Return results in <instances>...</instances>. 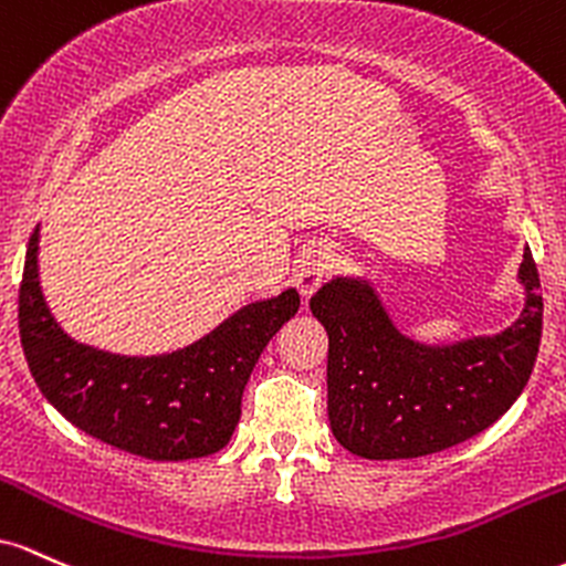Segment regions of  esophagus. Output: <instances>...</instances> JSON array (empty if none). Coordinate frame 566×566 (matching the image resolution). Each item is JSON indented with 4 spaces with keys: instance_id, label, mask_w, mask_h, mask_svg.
Here are the masks:
<instances>
[{
    "instance_id": "34e87169",
    "label": "esophagus",
    "mask_w": 566,
    "mask_h": 566,
    "mask_svg": "<svg viewBox=\"0 0 566 566\" xmlns=\"http://www.w3.org/2000/svg\"><path fill=\"white\" fill-rule=\"evenodd\" d=\"M328 266H332V249L328 245H313L296 264V285L304 296H310L317 285L323 283V277L328 275Z\"/></svg>"
}]
</instances>
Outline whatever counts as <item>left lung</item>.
Masks as SVG:
<instances>
[{
  "mask_svg": "<svg viewBox=\"0 0 566 566\" xmlns=\"http://www.w3.org/2000/svg\"><path fill=\"white\" fill-rule=\"evenodd\" d=\"M518 283L526 294L518 321L452 345L401 334L364 277H334L317 289L310 310L328 334V422L336 441L366 460H411L497 422L530 382L543 334L530 249Z\"/></svg>",
  "mask_w": 566,
  "mask_h": 566,
  "instance_id": "8db88e82",
  "label": "left lung"
}]
</instances>
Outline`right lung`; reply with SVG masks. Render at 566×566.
<instances>
[{"mask_svg": "<svg viewBox=\"0 0 566 566\" xmlns=\"http://www.w3.org/2000/svg\"><path fill=\"white\" fill-rule=\"evenodd\" d=\"M40 227L23 264L18 326L42 396L87 436L157 462L208 457L230 443L266 342L300 310L296 289L240 307L181 350L119 355L59 326L40 285Z\"/></svg>", "mask_w": 566, "mask_h": 566, "instance_id": "1", "label": "right lung"}]
</instances>
